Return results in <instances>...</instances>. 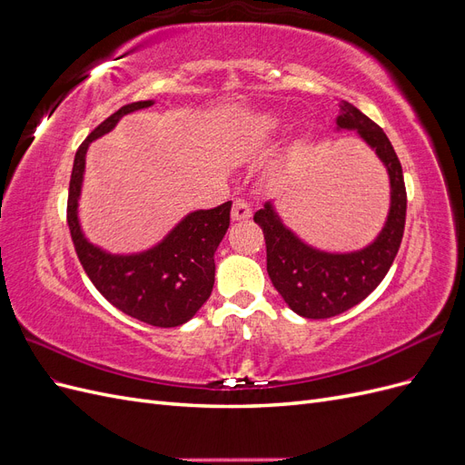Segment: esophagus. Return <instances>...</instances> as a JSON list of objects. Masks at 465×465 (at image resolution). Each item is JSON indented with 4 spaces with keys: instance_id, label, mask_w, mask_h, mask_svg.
<instances>
[{
    "instance_id": "esophagus-1",
    "label": "esophagus",
    "mask_w": 465,
    "mask_h": 465,
    "mask_svg": "<svg viewBox=\"0 0 465 465\" xmlns=\"http://www.w3.org/2000/svg\"><path fill=\"white\" fill-rule=\"evenodd\" d=\"M231 217L232 221H246L252 217V207L248 202L244 200H236L232 203V211H231Z\"/></svg>"
}]
</instances>
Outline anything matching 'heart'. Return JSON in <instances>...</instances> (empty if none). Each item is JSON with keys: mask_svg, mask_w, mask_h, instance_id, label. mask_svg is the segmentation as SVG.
<instances>
[{"mask_svg": "<svg viewBox=\"0 0 465 465\" xmlns=\"http://www.w3.org/2000/svg\"><path fill=\"white\" fill-rule=\"evenodd\" d=\"M279 125H281V118L277 114H273V112H267V114H263L256 120L252 135H254L256 142H265V139H270L277 134Z\"/></svg>", "mask_w": 465, "mask_h": 465, "instance_id": "b5f03b06", "label": "heart"}]
</instances>
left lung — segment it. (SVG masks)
<instances>
[{
	"instance_id": "8db88e82",
	"label": "left lung",
	"mask_w": 465,
	"mask_h": 465,
	"mask_svg": "<svg viewBox=\"0 0 465 465\" xmlns=\"http://www.w3.org/2000/svg\"><path fill=\"white\" fill-rule=\"evenodd\" d=\"M337 128L355 130L367 142L390 176V213L382 232L367 248L330 254L294 236L267 202L254 221L265 238L267 273L292 312L323 320L349 311L380 285L396 258L405 227L407 193L401 163L384 130L347 101L340 103Z\"/></svg>"
}]
</instances>
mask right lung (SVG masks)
<instances>
[{
    "mask_svg": "<svg viewBox=\"0 0 465 465\" xmlns=\"http://www.w3.org/2000/svg\"><path fill=\"white\" fill-rule=\"evenodd\" d=\"M139 101L122 106L89 134L75 153L67 195V224L83 270L103 297L118 311L157 328L188 322L209 299L215 283V250L231 224V202L186 215L154 248L114 256L93 246L81 232L77 202L89 143L108 134L130 112L151 106Z\"/></svg>",
    "mask_w": 465,
    "mask_h": 465,
    "instance_id": "1",
    "label": "right lung"
}]
</instances>
